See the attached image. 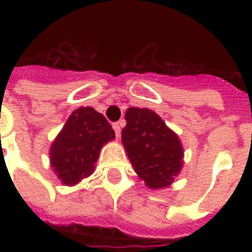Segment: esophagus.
<instances>
[{"instance_id":"esophagus-1","label":"esophagus","mask_w":252,"mask_h":252,"mask_svg":"<svg viewBox=\"0 0 252 252\" xmlns=\"http://www.w3.org/2000/svg\"><path fill=\"white\" fill-rule=\"evenodd\" d=\"M112 128H114L115 133H116V137H120V132H122V126H120V124H119V123H115V124H112Z\"/></svg>"}]
</instances>
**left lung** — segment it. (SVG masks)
<instances>
[{"label":"left lung","mask_w":252,"mask_h":252,"mask_svg":"<svg viewBox=\"0 0 252 252\" xmlns=\"http://www.w3.org/2000/svg\"><path fill=\"white\" fill-rule=\"evenodd\" d=\"M126 120L122 142L134 172L152 189L171 186L184 162L178 134L149 108L130 107L126 111Z\"/></svg>","instance_id":"1"}]
</instances>
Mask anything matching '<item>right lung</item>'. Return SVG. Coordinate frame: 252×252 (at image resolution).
<instances>
[{
    "label": "right lung",
    "mask_w": 252,
    "mask_h": 252,
    "mask_svg": "<svg viewBox=\"0 0 252 252\" xmlns=\"http://www.w3.org/2000/svg\"><path fill=\"white\" fill-rule=\"evenodd\" d=\"M115 140L110 123L93 107H80L72 112L53 140L49 162L64 186H76L94 172L99 153Z\"/></svg>",
    "instance_id": "right-lung-1"
}]
</instances>
